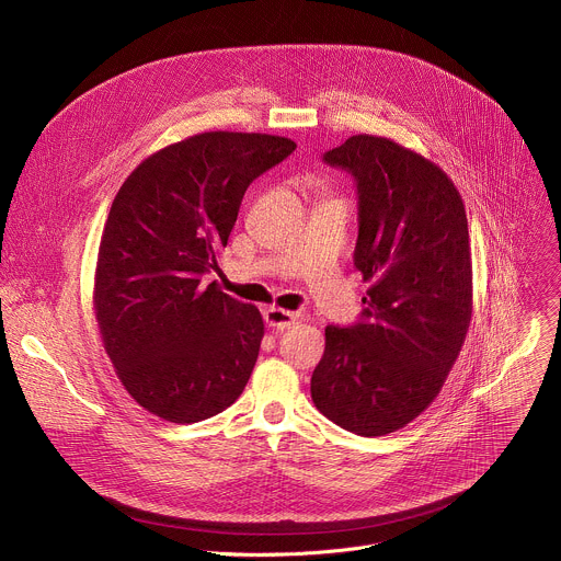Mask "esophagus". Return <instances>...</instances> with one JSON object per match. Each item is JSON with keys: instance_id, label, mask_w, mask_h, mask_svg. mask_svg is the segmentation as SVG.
Segmentation results:
<instances>
[{"instance_id": "1", "label": "esophagus", "mask_w": 561, "mask_h": 561, "mask_svg": "<svg viewBox=\"0 0 561 561\" xmlns=\"http://www.w3.org/2000/svg\"><path fill=\"white\" fill-rule=\"evenodd\" d=\"M295 319H297V314L290 312V310H284V308L271 306V308L264 310V322H266V327H268V329H275V331H286V329H290V327L295 324Z\"/></svg>"}]
</instances>
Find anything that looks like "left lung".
<instances>
[{"mask_svg":"<svg viewBox=\"0 0 561 561\" xmlns=\"http://www.w3.org/2000/svg\"><path fill=\"white\" fill-rule=\"evenodd\" d=\"M324 162L355 178V268L368 282L362 319L327 327L310 377L317 411L379 437L439 394L470 327L472 264L459 191L431 159L377 135H353Z\"/></svg>","mask_w":561,"mask_h":561,"instance_id":"left-lung-1","label":"left lung"}]
</instances>
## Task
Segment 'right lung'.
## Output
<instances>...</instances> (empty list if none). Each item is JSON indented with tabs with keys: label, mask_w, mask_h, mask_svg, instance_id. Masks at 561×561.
<instances>
[{
	"label": "right lung",
	"mask_w": 561,
	"mask_h": 561,
	"mask_svg": "<svg viewBox=\"0 0 561 561\" xmlns=\"http://www.w3.org/2000/svg\"><path fill=\"white\" fill-rule=\"evenodd\" d=\"M295 148L264 133H199L146 157L115 195L93 304L115 373L148 413L195 424L249 383L264 319L204 275L251 182Z\"/></svg>",
	"instance_id": "right-lung-1"
}]
</instances>
